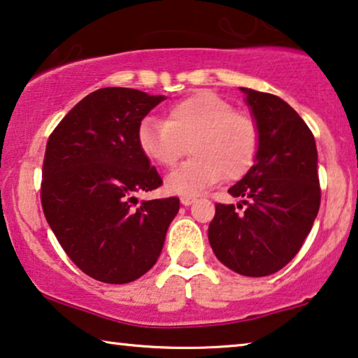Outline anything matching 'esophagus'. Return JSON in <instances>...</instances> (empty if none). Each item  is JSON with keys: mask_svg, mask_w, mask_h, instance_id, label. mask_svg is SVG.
<instances>
[{"mask_svg": "<svg viewBox=\"0 0 358 358\" xmlns=\"http://www.w3.org/2000/svg\"><path fill=\"white\" fill-rule=\"evenodd\" d=\"M196 199H194V197H191V196H183V197H181V204H183L185 207H188V206H191V204H193V202H194Z\"/></svg>", "mask_w": 358, "mask_h": 358, "instance_id": "34e87169", "label": "esophagus"}]
</instances>
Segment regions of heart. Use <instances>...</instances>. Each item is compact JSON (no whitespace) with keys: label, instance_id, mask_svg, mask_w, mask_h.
<instances>
[{"label":"heart","instance_id":"obj_1","mask_svg":"<svg viewBox=\"0 0 358 358\" xmlns=\"http://www.w3.org/2000/svg\"><path fill=\"white\" fill-rule=\"evenodd\" d=\"M138 146L149 161L170 167L165 178L169 193L196 196L225 178L239 180L255 161L259 130L254 119L234 110L233 104L212 92H197L170 106L165 122L148 117L136 133Z\"/></svg>","mask_w":358,"mask_h":358}]
</instances>
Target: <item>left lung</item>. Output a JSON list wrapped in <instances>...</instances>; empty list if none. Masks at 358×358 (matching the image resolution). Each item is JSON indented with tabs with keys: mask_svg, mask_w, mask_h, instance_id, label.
Wrapping results in <instances>:
<instances>
[{
	"mask_svg": "<svg viewBox=\"0 0 358 358\" xmlns=\"http://www.w3.org/2000/svg\"><path fill=\"white\" fill-rule=\"evenodd\" d=\"M259 130L254 165L217 204L209 243L220 262L244 276H266L289 264L320 209L318 154L310 128L286 101L241 88Z\"/></svg>",
	"mask_w": 358,
	"mask_h": 358,
	"instance_id": "8db88e82",
	"label": "left lung"
}]
</instances>
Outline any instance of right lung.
<instances>
[{
    "label": "right lung",
    "instance_id": "right-lung-1",
    "mask_svg": "<svg viewBox=\"0 0 358 358\" xmlns=\"http://www.w3.org/2000/svg\"><path fill=\"white\" fill-rule=\"evenodd\" d=\"M165 96L101 88L73 106L51 133L41 206L57 241L83 273L125 285L152 268L180 209L177 197L141 201L162 185L136 133Z\"/></svg>",
    "mask_w": 358,
    "mask_h": 358
}]
</instances>
